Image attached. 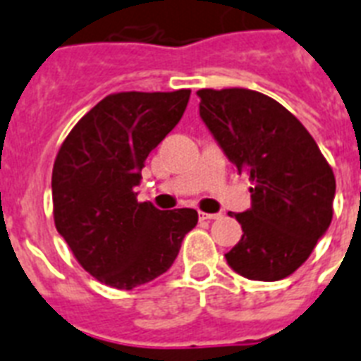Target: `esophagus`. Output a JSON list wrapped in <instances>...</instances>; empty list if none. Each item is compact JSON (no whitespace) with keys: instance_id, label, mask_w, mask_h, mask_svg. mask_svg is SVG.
<instances>
[{"instance_id":"esophagus-1","label":"esophagus","mask_w":361,"mask_h":361,"mask_svg":"<svg viewBox=\"0 0 361 361\" xmlns=\"http://www.w3.org/2000/svg\"><path fill=\"white\" fill-rule=\"evenodd\" d=\"M222 214L220 212H200V220H216Z\"/></svg>"}]
</instances>
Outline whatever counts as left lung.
<instances>
[{"mask_svg":"<svg viewBox=\"0 0 361 361\" xmlns=\"http://www.w3.org/2000/svg\"><path fill=\"white\" fill-rule=\"evenodd\" d=\"M200 116L239 173L252 205L235 219L241 241L228 265L250 281L292 275L328 231L335 177L317 141L279 102L247 88L197 92Z\"/></svg>","mask_w":361,"mask_h":361,"instance_id":"obj_1","label":"left lung"}]
</instances>
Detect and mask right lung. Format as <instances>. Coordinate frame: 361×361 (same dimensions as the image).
<instances>
[{
  "mask_svg": "<svg viewBox=\"0 0 361 361\" xmlns=\"http://www.w3.org/2000/svg\"><path fill=\"white\" fill-rule=\"evenodd\" d=\"M190 90L120 92L69 131L52 169L54 224L75 258L99 282L131 290L164 275L194 209L160 211L137 201L145 160L183 118Z\"/></svg>",
  "mask_w": 361,
  "mask_h": 361,
  "instance_id": "obj_1",
  "label": "right lung"
}]
</instances>
